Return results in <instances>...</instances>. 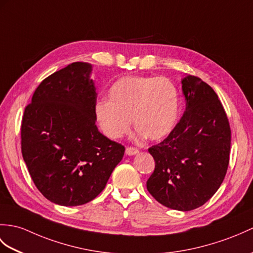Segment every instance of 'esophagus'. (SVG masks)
<instances>
[{
	"instance_id": "34e87169",
	"label": "esophagus",
	"mask_w": 253,
	"mask_h": 253,
	"mask_svg": "<svg viewBox=\"0 0 253 253\" xmlns=\"http://www.w3.org/2000/svg\"><path fill=\"white\" fill-rule=\"evenodd\" d=\"M139 150L137 148H133V146H127L126 148V154L127 155H134L137 154Z\"/></svg>"
}]
</instances>
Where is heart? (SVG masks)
<instances>
[{
  "instance_id": "b5f03b06",
  "label": "heart",
  "mask_w": 253,
  "mask_h": 253,
  "mask_svg": "<svg viewBox=\"0 0 253 253\" xmlns=\"http://www.w3.org/2000/svg\"><path fill=\"white\" fill-rule=\"evenodd\" d=\"M109 102L97 103L95 113L102 132L119 139L128 132L130 119L140 136L161 140L173 130L179 116V95L165 78L128 75L108 91Z\"/></svg>"
}]
</instances>
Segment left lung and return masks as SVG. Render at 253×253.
<instances>
[{
    "mask_svg": "<svg viewBox=\"0 0 253 253\" xmlns=\"http://www.w3.org/2000/svg\"><path fill=\"white\" fill-rule=\"evenodd\" d=\"M182 91L183 115L166 139L149 149L155 169L146 189L164 206L190 211L209 201L224 180L231 127L218 95L202 79L185 76Z\"/></svg>",
    "mask_w": 253,
    "mask_h": 253,
    "instance_id": "obj_1",
    "label": "left lung"
}]
</instances>
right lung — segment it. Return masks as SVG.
<instances>
[{"instance_id":"obj_1","label":"right lung","mask_w":253,"mask_h":253,"mask_svg":"<svg viewBox=\"0 0 253 253\" xmlns=\"http://www.w3.org/2000/svg\"><path fill=\"white\" fill-rule=\"evenodd\" d=\"M91 66L73 62L41 82L21 122V153L38 190L51 203L80 206L96 198L125 148L96 126Z\"/></svg>"}]
</instances>
